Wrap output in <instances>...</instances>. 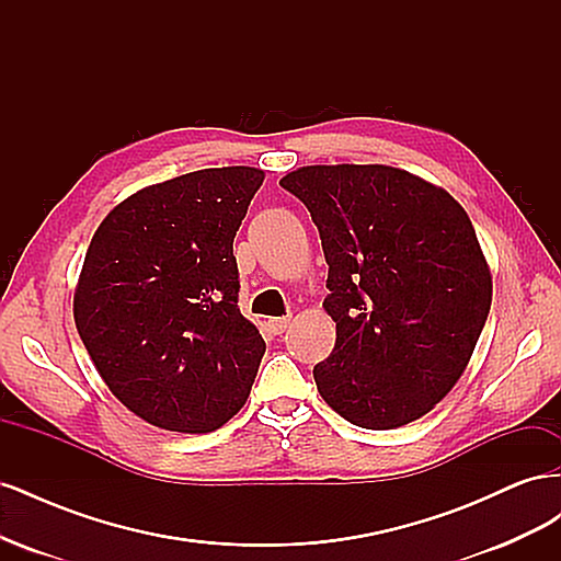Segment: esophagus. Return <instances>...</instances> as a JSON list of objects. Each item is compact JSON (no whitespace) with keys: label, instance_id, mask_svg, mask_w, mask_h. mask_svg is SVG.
I'll list each match as a JSON object with an SVG mask.
<instances>
[{"label":"esophagus","instance_id":"34e87169","mask_svg":"<svg viewBox=\"0 0 561 561\" xmlns=\"http://www.w3.org/2000/svg\"><path fill=\"white\" fill-rule=\"evenodd\" d=\"M268 328L274 334H283L287 328H290V318L283 316V318H271L268 320Z\"/></svg>","mask_w":561,"mask_h":561}]
</instances>
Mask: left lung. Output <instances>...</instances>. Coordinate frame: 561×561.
Wrapping results in <instances>:
<instances>
[{"label": "left lung", "instance_id": "obj_1", "mask_svg": "<svg viewBox=\"0 0 561 561\" xmlns=\"http://www.w3.org/2000/svg\"><path fill=\"white\" fill-rule=\"evenodd\" d=\"M280 186L309 208L330 266L322 307L336 342L313 367L318 393L369 431L428 414L461 379L491 307L470 217L390 165H304Z\"/></svg>", "mask_w": 561, "mask_h": 561}]
</instances>
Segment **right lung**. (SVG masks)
<instances>
[{
  "label": "right lung",
  "instance_id": "1",
  "mask_svg": "<svg viewBox=\"0 0 561 561\" xmlns=\"http://www.w3.org/2000/svg\"><path fill=\"white\" fill-rule=\"evenodd\" d=\"M264 171L206 168L145 186L103 219L75 293L83 346L151 426L217 431L245 404L262 355L239 309V231Z\"/></svg>",
  "mask_w": 561,
  "mask_h": 561
}]
</instances>
